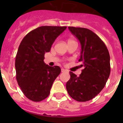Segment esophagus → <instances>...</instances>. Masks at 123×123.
I'll return each instance as SVG.
<instances>
[{
  "mask_svg": "<svg viewBox=\"0 0 123 123\" xmlns=\"http://www.w3.org/2000/svg\"><path fill=\"white\" fill-rule=\"evenodd\" d=\"M65 71H66L65 69H63V68H62V69H61V72H64Z\"/></svg>",
  "mask_w": 123,
  "mask_h": 123,
  "instance_id": "34e87169",
  "label": "esophagus"
}]
</instances>
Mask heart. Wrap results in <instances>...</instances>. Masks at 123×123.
<instances>
[{
	"mask_svg": "<svg viewBox=\"0 0 123 123\" xmlns=\"http://www.w3.org/2000/svg\"><path fill=\"white\" fill-rule=\"evenodd\" d=\"M71 41H73V40H71V39H69V40H68V43L71 42Z\"/></svg>",
	"mask_w": 123,
	"mask_h": 123,
	"instance_id": "obj_1",
	"label": "heart"
}]
</instances>
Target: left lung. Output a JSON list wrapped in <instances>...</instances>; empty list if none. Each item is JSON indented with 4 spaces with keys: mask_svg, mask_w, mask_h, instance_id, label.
<instances>
[{
    "mask_svg": "<svg viewBox=\"0 0 123 123\" xmlns=\"http://www.w3.org/2000/svg\"><path fill=\"white\" fill-rule=\"evenodd\" d=\"M68 29L80 43L79 61L84 69L79 77L69 71L70 79L66 83V89L73 99L83 102L89 101L101 91L109 79L111 73L109 50L99 36L91 30L74 27Z\"/></svg>",
    "mask_w": 123,
    "mask_h": 123,
    "instance_id": "8db88e82",
    "label": "left lung"
}]
</instances>
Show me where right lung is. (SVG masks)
I'll return each instance as SVG.
<instances>
[{
	"label": "right lung",
	"instance_id": "add662e5",
	"mask_svg": "<svg viewBox=\"0 0 123 123\" xmlns=\"http://www.w3.org/2000/svg\"><path fill=\"white\" fill-rule=\"evenodd\" d=\"M66 27L41 26L27 34L18 47L15 59L16 78L18 86L28 99L41 101L48 97L54 80L61 69L44 62L55 39Z\"/></svg>",
	"mask_w": 123,
	"mask_h": 123
}]
</instances>
